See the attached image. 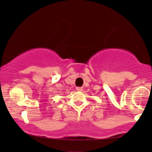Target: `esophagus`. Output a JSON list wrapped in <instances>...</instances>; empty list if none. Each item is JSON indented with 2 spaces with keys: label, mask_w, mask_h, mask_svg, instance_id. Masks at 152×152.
I'll list each match as a JSON object with an SVG mask.
<instances>
[{
  "label": "esophagus",
  "mask_w": 152,
  "mask_h": 152,
  "mask_svg": "<svg viewBox=\"0 0 152 152\" xmlns=\"http://www.w3.org/2000/svg\"><path fill=\"white\" fill-rule=\"evenodd\" d=\"M76 90H77V91L81 92V91H82L83 88H82V87H77V88H76Z\"/></svg>",
  "instance_id": "34e87169"
}]
</instances>
